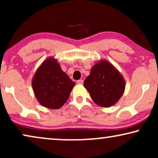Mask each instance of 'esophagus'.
Masks as SVG:
<instances>
[{
	"mask_svg": "<svg viewBox=\"0 0 158 158\" xmlns=\"http://www.w3.org/2000/svg\"><path fill=\"white\" fill-rule=\"evenodd\" d=\"M77 84H83V80H78V81H77Z\"/></svg>",
	"mask_w": 158,
	"mask_h": 158,
	"instance_id": "obj_1",
	"label": "esophagus"
}]
</instances>
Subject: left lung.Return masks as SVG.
<instances>
[{"mask_svg": "<svg viewBox=\"0 0 158 158\" xmlns=\"http://www.w3.org/2000/svg\"><path fill=\"white\" fill-rule=\"evenodd\" d=\"M95 103L101 107H111L121 98L125 90L122 75L106 60L95 64L83 83Z\"/></svg>", "mask_w": 158, "mask_h": 158, "instance_id": "left-lung-1", "label": "left lung"}]
</instances>
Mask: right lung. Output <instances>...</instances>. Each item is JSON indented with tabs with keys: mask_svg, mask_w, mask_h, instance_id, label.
<instances>
[{
	"mask_svg": "<svg viewBox=\"0 0 158 158\" xmlns=\"http://www.w3.org/2000/svg\"><path fill=\"white\" fill-rule=\"evenodd\" d=\"M31 85L41 105L58 109L68 99L75 83L62 70L57 60L51 57L45 60L36 70Z\"/></svg>",
	"mask_w": 158,
	"mask_h": 158,
	"instance_id": "obj_1",
	"label": "right lung"
}]
</instances>
